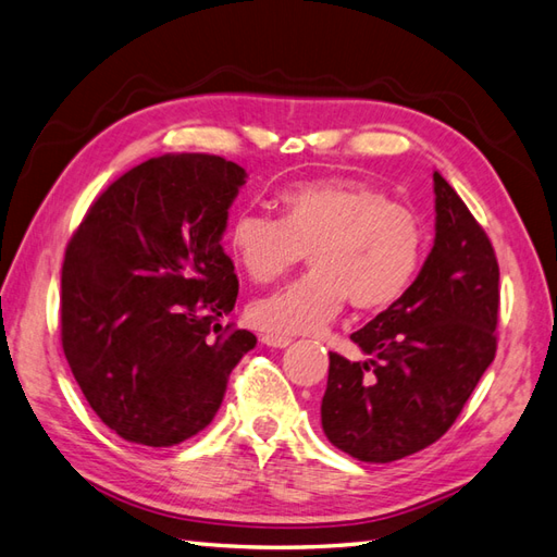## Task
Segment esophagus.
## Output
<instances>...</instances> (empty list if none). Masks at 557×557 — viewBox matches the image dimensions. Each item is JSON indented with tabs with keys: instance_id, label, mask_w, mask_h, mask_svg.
<instances>
[{
	"instance_id": "34e87169",
	"label": "esophagus",
	"mask_w": 557,
	"mask_h": 557,
	"mask_svg": "<svg viewBox=\"0 0 557 557\" xmlns=\"http://www.w3.org/2000/svg\"><path fill=\"white\" fill-rule=\"evenodd\" d=\"M262 343L269 345V348H286V345H290V338L288 336H278V333H264Z\"/></svg>"
}]
</instances>
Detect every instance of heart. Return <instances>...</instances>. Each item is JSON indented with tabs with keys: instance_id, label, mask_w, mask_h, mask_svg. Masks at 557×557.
<instances>
[{
	"instance_id": "heart-1",
	"label": "heart",
	"mask_w": 557,
	"mask_h": 557,
	"mask_svg": "<svg viewBox=\"0 0 557 557\" xmlns=\"http://www.w3.org/2000/svg\"><path fill=\"white\" fill-rule=\"evenodd\" d=\"M281 219L240 209L228 245L255 283H274L307 252L312 271L250 307L252 324L271 333H314L345 298L357 312H383L412 286L424 259V221L355 178H312L278 190Z\"/></svg>"
}]
</instances>
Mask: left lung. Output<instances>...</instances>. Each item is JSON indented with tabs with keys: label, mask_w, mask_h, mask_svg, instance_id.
I'll return each mask as SVG.
<instances>
[{
	"label": "left lung",
	"mask_w": 557,
	"mask_h": 557,
	"mask_svg": "<svg viewBox=\"0 0 557 557\" xmlns=\"http://www.w3.org/2000/svg\"><path fill=\"white\" fill-rule=\"evenodd\" d=\"M436 240L403 298L352 341L369 355H329L321 426L362 462H393L436 443L460 417L498 348L496 250L434 171Z\"/></svg>",
	"instance_id": "8db88e82"
}]
</instances>
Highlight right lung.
Returning <instances> with one entry per match:
<instances>
[{"mask_svg": "<svg viewBox=\"0 0 557 557\" xmlns=\"http://www.w3.org/2000/svg\"><path fill=\"white\" fill-rule=\"evenodd\" d=\"M245 169L152 157L85 212L61 267V348L95 414L123 441L169 448L212 422L250 331L221 324L238 276L221 247Z\"/></svg>", "mask_w": 557, "mask_h": 557, "instance_id": "obj_1", "label": "right lung"}]
</instances>
